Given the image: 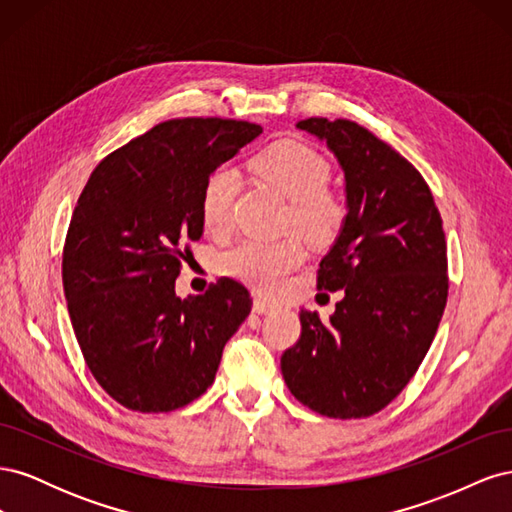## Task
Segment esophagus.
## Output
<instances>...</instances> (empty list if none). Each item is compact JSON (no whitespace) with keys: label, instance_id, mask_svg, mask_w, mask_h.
<instances>
[{"label":"esophagus","instance_id":"1","mask_svg":"<svg viewBox=\"0 0 512 512\" xmlns=\"http://www.w3.org/2000/svg\"><path fill=\"white\" fill-rule=\"evenodd\" d=\"M273 307H275V305H273L271 301H267V299H260V297L254 299V312H256V314H269Z\"/></svg>","mask_w":512,"mask_h":512}]
</instances>
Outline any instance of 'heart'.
Masks as SVG:
<instances>
[{
  "label": "heart",
  "mask_w": 512,
  "mask_h": 512,
  "mask_svg": "<svg viewBox=\"0 0 512 512\" xmlns=\"http://www.w3.org/2000/svg\"><path fill=\"white\" fill-rule=\"evenodd\" d=\"M256 175L290 200L286 226L297 228L312 243L333 241L342 232L348 207L346 200L327 188L329 162L305 145L282 141L267 147L252 160ZM239 190V177L232 168H215L205 179L200 194V218L209 230L222 232L232 218V205ZM305 258L299 239L277 241L247 239L222 256V271L258 290H275L284 277Z\"/></svg>",
  "instance_id": "b5f03b06"
}]
</instances>
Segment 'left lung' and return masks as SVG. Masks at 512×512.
<instances>
[{
  "label": "left lung",
  "mask_w": 512,
  "mask_h": 512,
  "mask_svg": "<svg viewBox=\"0 0 512 512\" xmlns=\"http://www.w3.org/2000/svg\"><path fill=\"white\" fill-rule=\"evenodd\" d=\"M297 128L344 170L348 218L318 269V290L344 299L329 322L301 309L282 376L314 412L365 418L404 391L436 337L448 297L442 218L421 173L359 123L309 117Z\"/></svg>",
  "instance_id": "left-lung-1"
}]
</instances>
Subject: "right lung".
Returning a JSON list of instances; mask_svg holds the SVG:
<instances>
[{"instance_id": "obj_1", "label": "right lung", "mask_w": 512, "mask_h": 512, "mask_svg": "<svg viewBox=\"0 0 512 512\" xmlns=\"http://www.w3.org/2000/svg\"><path fill=\"white\" fill-rule=\"evenodd\" d=\"M260 134L250 121L170 119L108 153L83 188L61 280L85 363L121 406H188L250 314V292L230 277L188 299L175 280L188 241L203 237L205 179Z\"/></svg>"}]
</instances>
